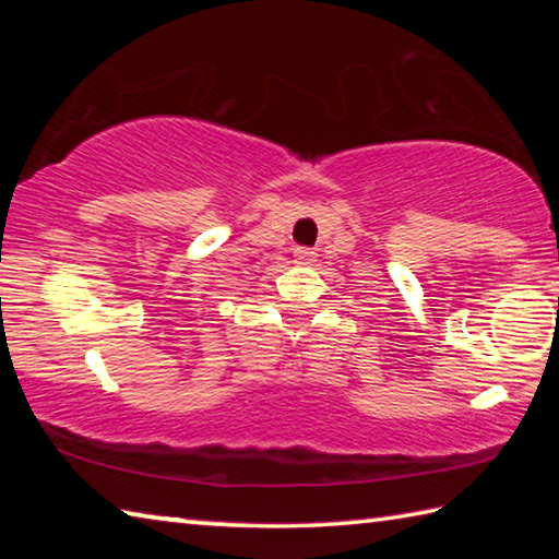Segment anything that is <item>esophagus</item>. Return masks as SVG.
<instances>
[{"label": "esophagus", "instance_id": "34e87169", "mask_svg": "<svg viewBox=\"0 0 559 559\" xmlns=\"http://www.w3.org/2000/svg\"><path fill=\"white\" fill-rule=\"evenodd\" d=\"M293 257H296V263H300V266H310L316 261V251L308 249V246H298Z\"/></svg>", "mask_w": 559, "mask_h": 559}]
</instances>
